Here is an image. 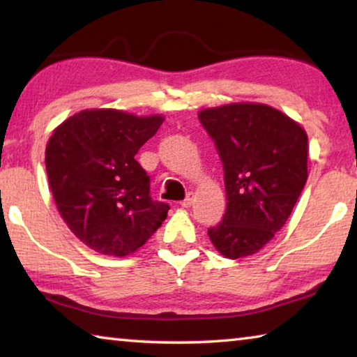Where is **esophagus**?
I'll return each instance as SVG.
<instances>
[{"mask_svg":"<svg viewBox=\"0 0 357 357\" xmlns=\"http://www.w3.org/2000/svg\"><path fill=\"white\" fill-rule=\"evenodd\" d=\"M192 203H193V193H189V195L185 197V200L181 202V206H183V208H190Z\"/></svg>","mask_w":357,"mask_h":357,"instance_id":"34e87169","label":"esophagus"}]
</instances>
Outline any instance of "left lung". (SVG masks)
I'll return each instance as SVG.
<instances>
[{
    "mask_svg": "<svg viewBox=\"0 0 357 357\" xmlns=\"http://www.w3.org/2000/svg\"><path fill=\"white\" fill-rule=\"evenodd\" d=\"M204 129L223 165L227 211L209 239L222 257L253 255L285 225L307 181L309 140L302 126L257 102L203 108Z\"/></svg>",
    "mask_w": 357,
    "mask_h": 357,
    "instance_id": "8db88e82",
    "label": "left lung"
}]
</instances>
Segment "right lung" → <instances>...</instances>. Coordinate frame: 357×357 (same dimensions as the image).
<instances>
[{
    "instance_id": "1",
    "label": "right lung",
    "mask_w": 357,
    "mask_h": 357,
    "mask_svg": "<svg viewBox=\"0 0 357 357\" xmlns=\"http://www.w3.org/2000/svg\"><path fill=\"white\" fill-rule=\"evenodd\" d=\"M162 114L137 116L114 108H88L53 130L45 168L66 225L89 249L126 257L137 252L167 219V203L149 195V178L135 160Z\"/></svg>"
}]
</instances>
